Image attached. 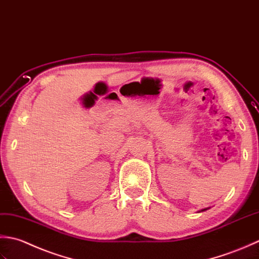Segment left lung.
<instances>
[{
	"label": "left lung",
	"mask_w": 259,
	"mask_h": 259,
	"mask_svg": "<svg viewBox=\"0 0 259 259\" xmlns=\"http://www.w3.org/2000/svg\"><path fill=\"white\" fill-rule=\"evenodd\" d=\"M208 209H209V208H204V209H202V210H200L199 212H202V211H205V210H208Z\"/></svg>",
	"instance_id": "obj_1"
}]
</instances>
